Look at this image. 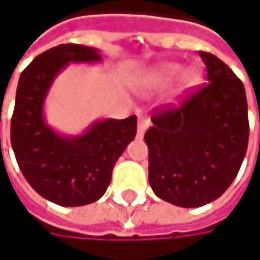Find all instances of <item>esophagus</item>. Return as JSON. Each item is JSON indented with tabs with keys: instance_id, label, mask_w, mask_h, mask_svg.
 Here are the masks:
<instances>
[{
	"instance_id": "obj_1",
	"label": "esophagus",
	"mask_w": 260,
	"mask_h": 260,
	"mask_svg": "<svg viewBox=\"0 0 260 260\" xmlns=\"http://www.w3.org/2000/svg\"><path fill=\"white\" fill-rule=\"evenodd\" d=\"M150 126V119L147 116L138 114V137L141 138L144 135V132Z\"/></svg>"
}]
</instances>
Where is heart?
Wrapping results in <instances>:
<instances>
[{
	"instance_id": "b5f03b06",
	"label": "heart",
	"mask_w": 260,
	"mask_h": 260,
	"mask_svg": "<svg viewBox=\"0 0 260 260\" xmlns=\"http://www.w3.org/2000/svg\"><path fill=\"white\" fill-rule=\"evenodd\" d=\"M181 77L185 84H191L196 81L197 74L194 71L183 72V66L178 63H161L140 78V87L146 93H158L172 87Z\"/></svg>"
}]
</instances>
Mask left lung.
Here are the masks:
<instances>
[{
    "label": "left lung",
    "mask_w": 260,
    "mask_h": 260,
    "mask_svg": "<svg viewBox=\"0 0 260 260\" xmlns=\"http://www.w3.org/2000/svg\"><path fill=\"white\" fill-rule=\"evenodd\" d=\"M199 55L209 82L179 107L153 114L144 134L149 183L159 199L181 208L218 199L236 178L248 144L244 84L218 57Z\"/></svg>",
    "instance_id": "1"
}]
</instances>
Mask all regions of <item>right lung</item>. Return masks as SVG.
Here are the masks:
<instances>
[{"mask_svg":"<svg viewBox=\"0 0 260 260\" xmlns=\"http://www.w3.org/2000/svg\"><path fill=\"white\" fill-rule=\"evenodd\" d=\"M99 49L77 43L37 55L19 77L10 126L12 147L26 182L46 200L84 206L99 200L114 164L137 134V116L93 122L79 135H61L45 120L43 105L57 75L69 63H99Z\"/></svg>","mask_w":260,"mask_h":260,"instance_id":"obj_1","label":"right lung"}]
</instances>
